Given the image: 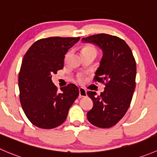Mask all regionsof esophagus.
<instances>
[{"instance_id":"esophagus-1","label":"esophagus","mask_w":157,"mask_h":157,"mask_svg":"<svg viewBox=\"0 0 157 157\" xmlns=\"http://www.w3.org/2000/svg\"><path fill=\"white\" fill-rule=\"evenodd\" d=\"M79 96L80 97H86V90L84 88H79Z\"/></svg>"}]
</instances>
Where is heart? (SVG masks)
Instances as JSON below:
<instances>
[{"label": "heart", "mask_w": 157, "mask_h": 157, "mask_svg": "<svg viewBox=\"0 0 157 157\" xmlns=\"http://www.w3.org/2000/svg\"><path fill=\"white\" fill-rule=\"evenodd\" d=\"M97 51V50H96V48H94V47L86 46V47H85V48L83 49V53L87 52V51ZM67 57H68V54L66 55V58ZM83 80H84V78H83V77L82 75H79L78 77H77V80L78 82H80V83H82V82H83Z\"/></svg>", "instance_id": "b5f03b06"}]
</instances>
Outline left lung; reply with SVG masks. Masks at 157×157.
I'll return each instance as SVG.
<instances>
[{
  "instance_id": "1",
  "label": "left lung",
  "mask_w": 157,
  "mask_h": 157,
  "mask_svg": "<svg viewBox=\"0 0 157 157\" xmlns=\"http://www.w3.org/2000/svg\"><path fill=\"white\" fill-rule=\"evenodd\" d=\"M82 40L98 45L103 52L94 80L105 85L104 91L100 95L93 91L86 93L94 103L86 117L95 127L109 128L122 119L130 107L136 87V60L130 47L118 36L99 33Z\"/></svg>"
}]
</instances>
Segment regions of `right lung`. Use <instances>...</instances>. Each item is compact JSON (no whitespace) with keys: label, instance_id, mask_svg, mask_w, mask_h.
Masks as SVG:
<instances>
[{"label":"right lung","instance_id":"right-lung-1","mask_svg":"<svg viewBox=\"0 0 157 157\" xmlns=\"http://www.w3.org/2000/svg\"><path fill=\"white\" fill-rule=\"evenodd\" d=\"M80 38H43L34 42L23 58L18 76L20 101L29 121L39 128L61 125L78 97L75 84L69 83L58 92L51 77L63 69L65 54Z\"/></svg>","mask_w":157,"mask_h":157}]
</instances>
